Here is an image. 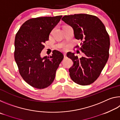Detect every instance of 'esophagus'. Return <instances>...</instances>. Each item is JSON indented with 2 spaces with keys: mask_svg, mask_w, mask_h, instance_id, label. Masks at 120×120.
<instances>
[{
  "mask_svg": "<svg viewBox=\"0 0 120 120\" xmlns=\"http://www.w3.org/2000/svg\"><path fill=\"white\" fill-rule=\"evenodd\" d=\"M64 58H66V54L65 53H64Z\"/></svg>",
  "mask_w": 120,
  "mask_h": 120,
  "instance_id": "34e87169",
  "label": "esophagus"
}]
</instances>
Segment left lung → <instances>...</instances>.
<instances>
[{
    "label": "left lung",
    "mask_w": 120,
    "mask_h": 120,
    "mask_svg": "<svg viewBox=\"0 0 120 120\" xmlns=\"http://www.w3.org/2000/svg\"><path fill=\"white\" fill-rule=\"evenodd\" d=\"M74 29L76 39L80 41L85 54L78 58L69 52L68 58L72 60L69 75L76 84L85 86L94 82L100 75L109 57L110 41L104 24L96 16L85 14L65 15L61 19Z\"/></svg>",
    "instance_id": "left-lung-1"
}]
</instances>
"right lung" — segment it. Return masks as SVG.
Returning a JSON list of instances; mask_svg holds the SVG:
<instances>
[{
	"mask_svg": "<svg viewBox=\"0 0 120 120\" xmlns=\"http://www.w3.org/2000/svg\"><path fill=\"white\" fill-rule=\"evenodd\" d=\"M62 16L33 18L26 21L16 34L14 58L19 72L31 86L43 89L52 84L56 72L64 59L57 50L52 56L41 57L49 34L60 21Z\"/></svg>",
	"mask_w": 120,
	"mask_h": 120,
	"instance_id": "right-lung-1",
	"label": "right lung"
}]
</instances>
